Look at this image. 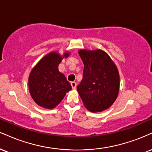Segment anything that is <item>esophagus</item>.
I'll list each match as a JSON object with an SVG mask.
<instances>
[{"label":"esophagus","mask_w":152,"mask_h":152,"mask_svg":"<svg viewBox=\"0 0 152 152\" xmlns=\"http://www.w3.org/2000/svg\"><path fill=\"white\" fill-rule=\"evenodd\" d=\"M71 87H72L73 89H76L77 84H76V83L75 81H72L71 83Z\"/></svg>","instance_id":"34e87169"}]
</instances>
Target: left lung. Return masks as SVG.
Listing matches in <instances>:
<instances>
[{
  "label": "left lung",
  "instance_id": "obj_1",
  "mask_svg": "<svg viewBox=\"0 0 152 152\" xmlns=\"http://www.w3.org/2000/svg\"><path fill=\"white\" fill-rule=\"evenodd\" d=\"M84 64L77 91L83 105L92 113L109 108L118 96L120 75L115 64L102 49L78 50Z\"/></svg>",
  "mask_w": 152,
  "mask_h": 152
}]
</instances>
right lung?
<instances>
[{
	"label": "right lung",
	"instance_id": "1",
	"mask_svg": "<svg viewBox=\"0 0 152 152\" xmlns=\"http://www.w3.org/2000/svg\"><path fill=\"white\" fill-rule=\"evenodd\" d=\"M70 52H51L42 58L31 71L28 78L29 91L32 98L40 107L54 109L71 91V86L58 71V64Z\"/></svg>",
	"mask_w": 152,
	"mask_h": 152
}]
</instances>
